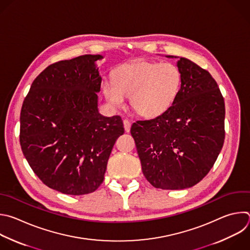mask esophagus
Returning a JSON list of instances; mask_svg holds the SVG:
<instances>
[{"label":"esophagus","instance_id":"1","mask_svg":"<svg viewBox=\"0 0 250 250\" xmlns=\"http://www.w3.org/2000/svg\"><path fill=\"white\" fill-rule=\"evenodd\" d=\"M130 126H131V123L128 120H124V127L125 132H129L130 131Z\"/></svg>","mask_w":250,"mask_h":250}]
</instances>
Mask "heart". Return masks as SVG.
Returning a JSON list of instances; mask_svg holds the SVG:
<instances>
[{"mask_svg":"<svg viewBox=\"0 0 250 250\" xmlns=\"http://www.w3.org/2000/svg\"><path fill=\"white\" fill-rule=\"evenodd\" d=\"M182 72L171 62L137 61L125 63L113 72V83L102 85L106 99L114 107H122L125 96L140 117L153 119L169 110L182 87Z\"/></svg>","mask_w":250,"mask_h":250,"instance_id":"1","label":"heart"}]
</instances>
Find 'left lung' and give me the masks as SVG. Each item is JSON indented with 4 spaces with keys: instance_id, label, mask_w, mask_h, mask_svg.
<instances>
[{
    "instance_id": "1",
    "label": "left lung",
    "mask_w": 250,
    "mask_h": 250,
    "mask_svg": "<svg viewBox=\"0 0 250 250\" xmlns=\"http://www.w3.org/2000/svg\"><path fill=\"white\" fill-rule=\"evenodd\" d=\"M178 67L183 80L174 104L130 128L146 180L156 188L172 190L198 184L212 169L225 140V102L217 82L186 58H180Z\"/></svg>"
}]
</instances>
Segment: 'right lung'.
Returning <instances> with one entry per match:
<instances>
[{
	"label": "right lung",
	"mask_w": 250,
	"mask_h": 250,
	"mask_svg": "<svg viewBox=\"0 0 250 250\" xmlns=\"http://www.w3.org/2000/svg\"><path fill=\"white\" fill-rule=\"evenodd\" d=\"M101 55H84L47 66L32 82L21 112L20 142L35 175L69 195L95 191L104 181L122 118L98 112Z\"/></svg>",
	"instance_id": "right-lung-1"
}]
</instances>
